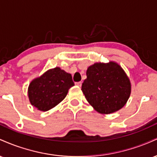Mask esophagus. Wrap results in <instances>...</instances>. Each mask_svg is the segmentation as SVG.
Here are the masks:
<instances>
[{
  "label": "esophagus",
  "instance_id": "obj_1",
  "mask_svg": "<svg viewBox=\"0 0 157 157\" xmlns=\"http://www.w3.org/2000/svg\"><path fill=\"white\" fill-rule=\"evenodd\" d=\"M75 85H76V86H82V82H81V81H80V82H75Z\"/></svg>",
  "mask_w": 157,
  "mask_h": 157
}]
</instances>
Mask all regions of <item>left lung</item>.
Returning <instances> with one entry per match:
<instances>
[{
    "instance_id": "left-lung-1",
    "label": "left lung",
    "mask_w": 157,
    "mask_h": 157,
    "mask_svg": "<svg viewBox=\"0 0 157 157\" xmlns=\"http://www.w3.org/2000/svg\"><path fill=\"white\" fill-rule=\"evenodd\" d=\"M82 91L97 111L111 113L125 105L131 94V83L116 63H94L86 71Z\"/></svg>"
}]
</instances>
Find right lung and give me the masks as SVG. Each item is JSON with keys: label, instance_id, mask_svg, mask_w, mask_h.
I'll return each instance as SVG.
<instances>
[{"label": "right lung", "instance_id": "1", "mask_svg": "<svg viewBox=\"0 0 157 157\" xmlns=\"http://www.w3.org/2000/svg\"><path fill=\"white\" fill-rule=\"evenodd\" d=\"M73 86L70 74L58 67L48 70L30 83L28 90L30 102L40 111H48L63 100Z\"/></svg>", "mask_w": 157, "mask_h": 157}]
</instances>
